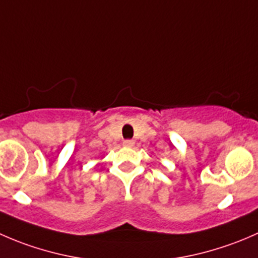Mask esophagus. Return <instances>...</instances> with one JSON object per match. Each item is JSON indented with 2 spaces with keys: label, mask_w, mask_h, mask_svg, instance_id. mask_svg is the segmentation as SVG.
<instances>
[{
  "label": "esophagus",
  "mask_w": 258,
  "mask_h": 258,
  "mask_svg": "<svg viewBox=\"0 0 258 258\" xmlns=\"http://www.w3.org/2000/svg\"><path fill=\"white\" fill-rule=\"evenodd\" d=\"M134 145H135L134 140H124L123 141L124 147H134Z\"/></svg>",
  "instance_id": "esophagus-1"
}]
</instances>
